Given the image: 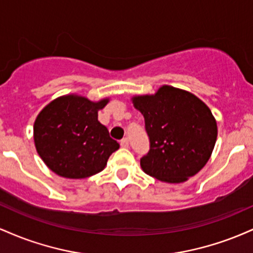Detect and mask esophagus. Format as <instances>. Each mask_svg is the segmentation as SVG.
<instances>
[{
	"instance_id": "obj_1",
	"label": "esophagus",
	"mask_w": 253,
	"mask_h": 253,
	"mask_svg": "<svg viewBox=\"0 0 253 253\" xmlns=\"http://www.w3.org/2000/svg\"><path fill=\"white\" fill-rule=\"evenodd\" d=\"M120 145H121V147H125V149H126V147H128V146H129L128 139H127V138H124L123 140L120 141Z\"/></svg>"
}]
</instances>
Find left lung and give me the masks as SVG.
Instances as JSON below:
<instances>
[{"label": "left lung", "mask_w": 253, "mask_h": 253, "mask_svg": "<svg viewBox=\"0 0 253 253\" xmlns=\"http://www.w3.org/2000/svg\"><path fill=\"white\" fill-rule=\"evenodd\" d=\"M145 119L150 150L141 169L159 181L181 183L205 167L216 141L211 109L184 90L163 85L155 95L133 97Z\"/></svg>", "instance_id": "left-lung-1"}]
</instances>
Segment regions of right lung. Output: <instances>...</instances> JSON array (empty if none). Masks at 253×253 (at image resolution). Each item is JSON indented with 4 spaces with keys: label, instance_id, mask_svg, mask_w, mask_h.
Segmentation results:
<instances>
[{
    "label": "right lung",
    "instance_id": "1",
    "mask_svg": "<svg viewBox=\"0 0 253 253\" xmlns=\"http://www.w3.org/2000/svg\"><path fill=\"white\" fill-rule=\"evenodd\" d=\"M108 100L95 103L68 95L52 101L34 123V143L43 163L66 178H85L106 167L119 143L97 120V110Z\"/></svg>",
    "mask_w": 253,
    "mask_h": 253
}]
</instances>
